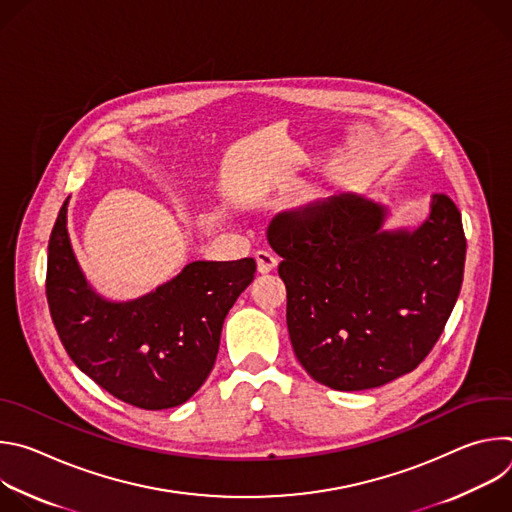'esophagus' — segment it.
Segmentation results:
<instances>
[{"mask_svg": "<svg viewBox=\"0 0 512 512\" xmlns=\"http://www.w3.org/2000/svg\"><path fill=\"white\" fill-rule=\"evenodd\" d=\"M255 259H257V269H259L261 273L273 271V269L277 267V263H279L277 255H275L273 251H269V249H259V251L255 253Z\"/></svg>", "mask_w": 512, "mask_h": 512, "instance_id": "1", "label": "esophagus"}]
</instances>
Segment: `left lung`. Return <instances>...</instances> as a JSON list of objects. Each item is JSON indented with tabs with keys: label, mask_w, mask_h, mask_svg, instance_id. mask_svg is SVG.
I'll use <instances>...</instances> for the list:
<instances>
[{
	"label": "left lung",
	"mask_w": 512,
	"mask_h": 512,
	"mask_svg": "<svg viewBox=\"0 0 512 512\" xmlns=\"http://www.w3.org/2000/svg\"><path fill=\"white\" fill-rule=\"evenodd\" d=\"M389 210L340 194L277 214L267 231L283 259L287 330L308 375L364 391L417 369L456 306L466 237L452 198L433 194L413 229L385 231Z\"/></svg>",
	"instance_id": "1"
}]
</instances>
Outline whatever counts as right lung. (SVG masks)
Masks as SVG:
<instances>
[{
    "label": "right lung",
    "mask_w": 512,
    "mask_h": 512,
    "mask_svg": "<svg viewBox=\"0 0 512 512\" xmlns=\"http://www.w3.org/2000/svg\"><path fill=\"white\" fill-rule=\"evenodd\" d=\"M62 204L48 241L46 298L62 346L113 397L139 409L188 401L210 375L225 318L255 277V259L192 261L174 279L129 302L87 283Z\"/></svg>",
    "instance_id": "obj_1"
}]
</instances>
